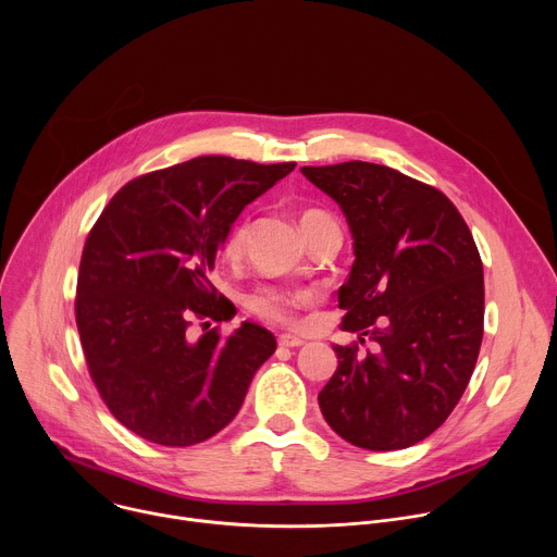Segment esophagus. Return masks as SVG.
I'll return each mask as SVG.
<instances>
[{
  "label": "esophagus",
  "mask_w": 557,
  "mask_h": 557,
  "mask_svg": "<svg viewBox=\"0 0 557 557\" xmlns=\"http://www.w3.org/2000/svg\"><path fill=\"white\" fill-rule=\"evenodd\" d=\"M277 344H280L282 348H297V346L304 344V339L297 337V335H293V333H282V335H277Z\"/></svg>",
  "instance_id": "34e87169"
}]
</instances>
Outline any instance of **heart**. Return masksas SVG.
Here are the masks:
<instances>
[{"instance_id":"heart-1","label":"heart","mask_w":557,"mask_h":557,"mask_svg":"<svg viewBox=\"0 0 557 557\" xmlns=\"http://www.w3.org/2000/svg\"><path fill=\"white\" fill-rule=\"evenodd\" d=\"M320 220H333L331 215H326L324 211L317 209H308L299 215V226L304 228L306 224L320 222ZM247 233L249 226L247 222H240L237 226H233V231L228 233L226 243H224V256L226 258H240L245 251V243H247ZM308 299V293L304 290H288V288H277V286H262L258 290H253L247 297V306L253 314H258L260 320L264 322H273V324H288L295 320V310Z\"/></svg>"}]
</instances>
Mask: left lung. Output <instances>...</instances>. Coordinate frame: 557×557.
Returning a JSON list of instances; mask_svg holds the SVG:
<instances>
[{
    "mask_svg": "<svg viewBox=\"0 0 557 557\" xmlns=\"http://www.w3.org/2000/svg\"><path fill=\"white\" fill-rule=\"evenodd\" d=\"M344 211L355 262L339 288L342 326L372 342L333 346L337 370L317 396L348 443L406 449L451 414L483 342V262L438 189L385 165L301 168Z\"/></svg>",
    "mask_w": 557,
    "mask_h": 557,
    "instance_id": "8db88e82",
    "label": "left lung"
}]
</instances>
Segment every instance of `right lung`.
Wrapping results in <instances>:
<instances>
[{"mask_svg":"<svg viewBox=\"0 0 557 557\" xmlns=\"http://www.w3.org/2000/svg\"><path fill=\"white\" fill-rule=\"evenodd\" d=\"M293 170L191 158L127 183L90 231L76 329L101 399L140 438L165 447L211 438L240 412L253 374L275 352L273 333L253 322L198 339L189 326L194 317H233L209 282L218 251L243 209Z\"/></svg>","mask_w":557,"mask_h":557,"instance_id":"add662e5","label":"right lung"}]
</instances>
